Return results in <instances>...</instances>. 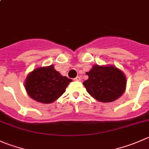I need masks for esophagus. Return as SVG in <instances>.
Instances as JSON below:
<instances>
[{
    "mask_svg": "<svg viewBox=\"0 0 149 149\" xmlns=\"http://www.w3.org/2000/svg\"><path fill=\"white\" fill-rule=\"evenodd\" d=\"M73 80L76 81H80L81 80V76H76L75 79H73Z\"/></svg>",
    "mask_w": 149,
    "mask_h": 149,
    "instance_id": "1",
    "label": "esophagus"
}]
</instances>
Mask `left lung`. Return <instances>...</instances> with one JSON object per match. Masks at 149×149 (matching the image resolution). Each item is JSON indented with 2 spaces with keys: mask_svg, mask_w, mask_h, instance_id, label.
<instances>
[{
  "mask_svg": "<svg viewBox=\"0 0 149 149\" xmlns=\"http://www.w3.org/2000/svg\"><path fill=\"white\" fill-rule=\"evenodd\" d=\"M89 79L83 82L86 92L97 100L109 102L116 100L125 92V74L113 66L94 65L87 72Z\"/></svg>",
  "mask_w": 149,
  "mask_h": 149,
  "instance_id": "obj_1",
  "label": "left lung"
}]
</instances>
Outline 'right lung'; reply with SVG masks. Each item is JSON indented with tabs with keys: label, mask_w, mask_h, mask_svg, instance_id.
I'll list each match as a JSON object with an SVG mask.
<instances>
[{
	"label": "right lung",
	"mask_w": 149,
	"mask_h": 149,
	"mask_svg": "<svg viewBox=\"0 0 149 149\" xmlns=\"http://www.w3.org/2000/svg\"><path fill=\"white\" fill-rule=\"evenodd\" d=\"M71 79L63 76L53 65L33 70L27 76L25 89L31 98L42 103H51L65 92Z\"/></svg>",
	"instance_id": "right-lung-1"
}]
</instances>
